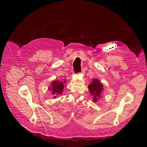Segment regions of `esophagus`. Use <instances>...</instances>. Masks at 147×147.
I'll list each match as a JSON object with an SVG mask.
<instances>
[{
  "instance_id": "obj_1",
  "label": "esophagus",
  "mask_w": 147,
  "mask_h": 147,
  "mask_svg": "<svg viewBox=\"0 0 147 147\" xmlns=\"http://www.w3.org/2000/svg\"><path fill=\"white\" fill-rule=\"evenodd\" d=\"M84 73V70H82V72H81V73Z\"/></svg>"
}]
</instances>
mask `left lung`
I'll use <instances>...</instances> for the list:
<instances>
[{
    "label": "left lung",
    "mask_w": 147,
    "mask_h": 147,
    "mask_svg": "<svg viewBox=\"0 0 147 147\" xmlns=\"http://www.w3.org/2000/svg\"><path fill=\"white\" fill-rule=\"evenodd\" d=\"M89 91L90 93L93 96V101L96 102L100 98L101 94L104 91L103 85L100 81L97 79H93L91 84L89 85Z\"/></svg>",
    "instance_id": "left-lung-1"
}]
</instances>
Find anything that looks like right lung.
<instances>
[{"instance_id": "right-lung-1", "label": "right lung", "mask_w": 147, "mask_h": 147, "mask_svg": "<svg viewBox=\"0 0 147 147\" xmlns=\"http://www.w3.org/2000/svg\"><path fill=\"white\" fill-rule=\"evenodd\" d=\"M64 84H65V81H64L63 83L62 82H59L58 80H54L52 82L51 84V87L49 88V89L51 91L54 98H56L57 95L62 93V92L63 91Z\"/></svg>"}]
</instances>
